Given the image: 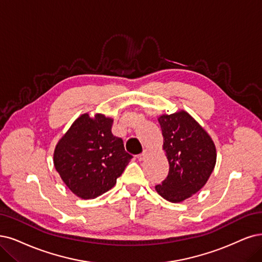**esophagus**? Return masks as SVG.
Returning <instances> with one entry per match:
<instances>
[{
  "instance_id": "1",
  "label": "esophagus",
  "mask_w": 262,
  "mask_h": 262,
  "mask_svg": "<svg viewBox=\"0 0 262 262\" xmlns=\"http://www.w3.org/2000/svg\"><path fill=\"white\" fill-rule=\"evenodd\" d=\"M147 154H148L147 150H144L141 154H138V156H137V160H138V161H143V160H144V158L147 157Z\"/></svg>"
}]
</instances>
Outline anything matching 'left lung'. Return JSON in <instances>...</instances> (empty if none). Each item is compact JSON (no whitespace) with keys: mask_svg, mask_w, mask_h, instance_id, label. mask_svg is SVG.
I'll use <instances>...</instances> for the list:
<instances>
[{"mask_svg":"<svg viewBox=\"0 0 262 262\" xmlns=\"http://www.w3.org/2000/svg\"><path fill=\"white\" fill-rule=\"evenodd\" d=\"M158 121L169 170L156 190L169 202H182L195 194L207 182L216 164L215 144L186 111L164 114Z\"/></svg>","mask_w":262,"mask_h":262,"instance_id":"1","label":"left lung"}]
</instances>
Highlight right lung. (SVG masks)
<instances>
[{
	"label": "right lung",
	"mask_w": 262,
	"mask_h": 262,
	"mask_svg": "<svg viewBox=\"0 0 262 262\" xmlns=\"http://www.w3.org/2000/svg\"><path fill=\"white\" fill-rule=\"evenodd\" d=\"M113 120L85 113L57 143L54 165L75 195L95 199L114 187L133 158L122 138L113 136Z\"/></svg>",
	"instance_id": "1"
}]
</instances>
